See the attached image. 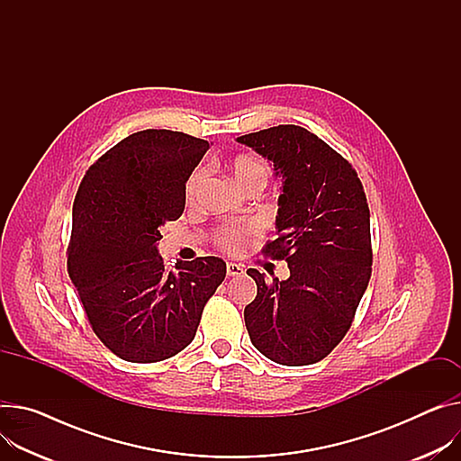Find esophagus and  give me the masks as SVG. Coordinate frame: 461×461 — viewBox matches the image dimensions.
Masks as SVG:
<instances>
[{"instance_id":"obj_1","label":"esophagus","mask_w":461,"mask_h":461,"mask_svg":"<svg viewBox=\"0 0 461 461\" xmlns=\"http://www.w3.org/2000/svg\"><path fill=\"white\" fill-rule=\"evenodd\" d=\"M241 273H243V267H241L240 264H232V262L227 264V275H229V276H238V275H241Z\"/></svg>"}]
</instances>
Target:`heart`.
<instances>
[{
	"label": "heart",
	"instance_id": "b5f03b06",
	"mask_svg": "<svg viewBox=\"0 0 461 461\" xmlns=\"http://www.w3.org/2000/svg\"><path fill=\"white\" fill-rule=\"evenodd\" d=\"M229 173L232 176V181L236 183L238 188H247L253 185H260L266 186L267 176H269V167L267 164L255 155H238L236 158H232V162L229 164ZM203 181V171L197 169L190 175V179L186 183V199L192 201L197 194V188ZM253 232L251 225H232V227H223L218 236L216 241L221 247V249L229 251V253H238L241 247L245 245L247 236Z\"/></svg>",
	"mask_w": 461,
	"mask_h": 461
}]
</instances>
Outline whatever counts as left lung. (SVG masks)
I'll use <instances>...</instances> for the list:
<instances>
[{
  "instance_id": "8db88e82",
  "label": "left lung",
  "mask_w": 461,
  "mask_h": 461,
  "mask_svg": "<svg viewBox=\"0 0 461 461\" xmlns=\"http://www.w3.org/2000/svg\"><path fill=\"white\" fill-rule=\"evenodd\" d=\"M282 176L276 234L262 253L286 260L290 276L271 285L257 269V297L243 317L253 345L271 362L310 366L343 339L373 266L369 206L358 173L321 138L278 125L236 138Z\"/></svg>"
}]
</instances>
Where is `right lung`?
Listing matches in <instances>:
<instances>
[{
	"label": "right lung",
	"mask_w": 461,
	"mask_h": 461,
	"mask_svg": "<svg viewBox=\"0 0 461 461\" xmlns=\"http://www.w3.org/2000/svg\"><path fill=\"white\" fill-rule=\"evenodd\" d=\"M208 148L179 131H138L97 158L79 185L68 273L92 330L125 362H162L186 348L225 278L221 258L167 271L157 249L160 227L183 216L186 181Z\"/></svg>",
	"instance_id": "obj_1"
}]
</instances>
